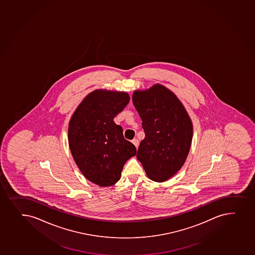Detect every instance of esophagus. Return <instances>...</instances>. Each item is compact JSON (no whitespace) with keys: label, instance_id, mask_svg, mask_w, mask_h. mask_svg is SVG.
I'll list each match as a JSON object with an SVG mask.
<instances>
[{"label":"esophagus","instance_id":"1","mask_svg":"<svg viewBox=\"0 0 255 255\" xmlns=\"http://www.w3.org/2000/svg\"><path fill=\"white\" fill-rule=\"evenodd\" d=\"M131 142L134 144V146L137 148L138 146H139V140H138L136 138H134V139L131 140Z\"/></svg>","mask_w":255,"mask_h":255}]
</instances>
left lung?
Segmentation results:
<instances>
[{"instance_id":"1","label":"left lung","mask_w":255,"mask_h":255,"mask_svg":"<svg viewBox=\"0 0 255 255\" xmlns=\"http://www.w3.org/2000/svg\"><path fill=\"white\" fill-rule=\"evenodd\" d=\"M132 101L145 132L136 157L150 180L166 181L181 169L188 156L192 120L176 95L161 84L134 91Z\"/></svg>"}]
</instances>
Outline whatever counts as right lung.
<instances>
[{"label": "right lung", "mask_w": 255, "mask_h": 255, "mask_svg": "<svg viewBox=\"0 0 255 255\" xmlns=\"http://www.w3.org/2000/svg\"><path fill=\"white\" fill-rule=\"evenodd\" d=\"M126 92L98 89L89 93L69 121V146L84 176L99 186L115 185L126 161L136 154L114 119L129 103Z\"/></svg>", "instance_id": "obj_1"}]
</instances>
